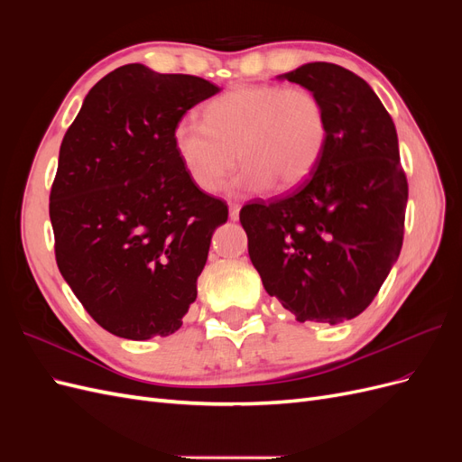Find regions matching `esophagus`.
I'll return each mask as SVG.
<instances>
[{
    "instance_id": "esophagus-1",
    "label": "esophagus",
    "mask_w": 462,
    "mask_h": 462,
    "mask_svg": "<svg viewBox=\"0 0 462 462\" xmlns=\"http://www.w3.org/2000/svg\"><path fill=\"white\" fill-rule=\"evenodd\" d=\"M239 212H241V204H236V202H229V217H231L233 221L239 219Z\"/></svg>"
}]
</instances>
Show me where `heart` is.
<instances>
[{
	"label": "heart",
	"instance_id": "b5f03b06",
	"mask_svg": "<svg viewBox=\"0 0 462 462\" xmlns=\"http://www.w3.org/2000/svg\"><path fill=\"white\" fill-rule=\"evenodd\" d=\"M326 143V107L302 87H236L206 106L204 121L183 117L173 129L177 158L204 192L223 187L236 158L245 165L235 180L239 190L297 189L314 173Z\"/></svg>",
	"mask_w": 462,
	"mask_h": 462
}]
</instances>
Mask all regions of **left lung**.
I'll return each mask as SVG.
<instances>
[{
	"instance_id": "left-lung-1",
	"label": "left lung",
	"mask_w": 462,
	"mask_h": 462,
	"mask_svg": "<svg viewBox=\"0 0 462 462\" xmlns=\"http://www.w3.org/2000/svg\"><path fill=\"white\" fill-rule=\"evenodd\" d=\"M279 79L324 104L326 150L302 185L239 217L268 295L297 321L335 326L368 309L401 253L409 185L395 123L345 67L316 61Z\"/></svg>"
}]
</instances>
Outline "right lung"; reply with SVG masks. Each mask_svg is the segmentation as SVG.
I'll use <instances>...</instances> for the list:
<instances>
[{
  "mask_svg": "<svg viewBox=\"0 0 462 462\" xmlns=\"http://www.w3.org/2000/svg\"><path fill=\"white\" fill-rule=\"evenodd\" d=\"M217 92L200 77L123 65L96 82L63 136L50 192L55 260L96 324L117 337L171 335L197 300L229 209L189 179L173 129Z\"/></svg>",
  "mask_w": 462,
  "mask_h": 462,
  "instance_id": "1",
  "label": "right lung"
}]
</instances>
